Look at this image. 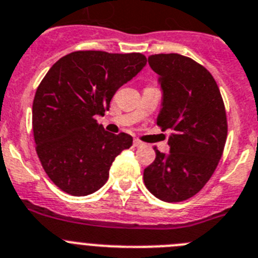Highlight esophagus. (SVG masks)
Wrapping results in <instances>:
<instances>
[{
  "label": "esophagus",
  "instance_id": "34e87169",
  "mask_svg": "<svg viewBox=\"0 0 258 258\" xmlns=\"http://www.w3.org/2000/svg\"><path fill=\"white\" fill-rule=\"evenodd\" d=\"M134 146H135L136 148H140V147H144V143L140 142V140H138V139H135L134 140Z\"/></svg>",
  "mask_w": 258,
  "mask_h": 258
}]
</instances>
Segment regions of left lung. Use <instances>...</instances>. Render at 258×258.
<instances>
[{
	"mask_svg": "<svg viewBox=\"0 0 258 258\" xmlns=\"http://www.w3.org/2000/svg\"><path fill=\"white\" fill-rule=\"evenodd\" d=\"M148 62L162 89L157 125L172 134L169 153L156 149L143 179L156 198L182 202L202 190L219 164L228 128L224 102L211 73L190 57L159 53Z\"/></svg>",
	"mask_w": 258,
	"mask_h": 258,
	"instance_id": "left-lung-1",
	"label": "left lung"
}]
</instances>
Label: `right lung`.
<instances>
[{
    "label": "right lung",
    "instance_id": "right-lung-1",
    "mask_svg": "<svg viewBox=\"0 0 258 258\" xmlns=\"http://www.w3.org/2000/svg\"><path fill=\"white\" fill-rule=\"evenodd\" d=\"M147 64L146 56L76 51L51 67L32 102L36 153L47 176L62 191L84 197L101 189L116 156L133 136L105 131L96 115Z\"/></svg>",
    "mask_w": 258,
    "mask_h": 258
}]
</instances>
